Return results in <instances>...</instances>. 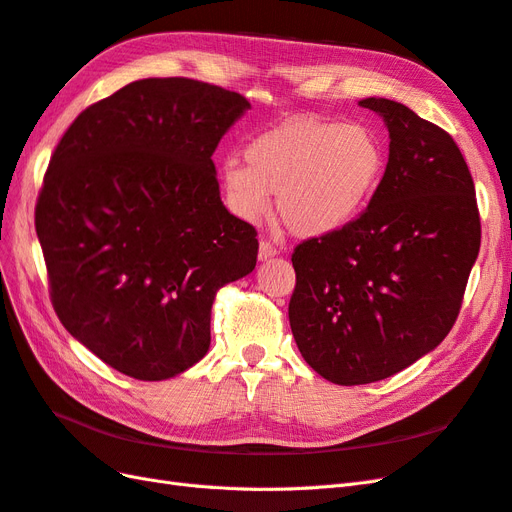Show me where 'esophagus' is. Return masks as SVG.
I'll use <instances>...</instances> for the list:
<instances>
[{"label": "esophagus", "instance_id": "esophagus-1", "mask_svg": "<svg viewBox=\"0 0 512 512\" xmlns=\"http://www.w3.org/2000/svg\"><path fill=\"white\" fill-rule=\"evenodd\" d=\"M275 254H277V247H275L271 241L262 239L260 245H258V258H260V260H267V258H273Z\"/></svg>", "mask_w": 512, "mask_h": 512}]
</instances>
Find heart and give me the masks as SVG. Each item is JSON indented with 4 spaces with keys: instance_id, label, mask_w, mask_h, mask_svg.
Returning a JSON list of instances; mask_svg holds the SVG:
<instances>
[{
    "instance_id": "b5f03b06",
    "label": "heart",
    "mask_w": 512,
    "mask_h": 512,
    "mask_svg": "<svg viewBox=\"0 0 512 512\" xmlns=\"http://www.w3.org/2000/svg\"><path fill=\"white\" fill-rule=\"evenodd\" d=\"M245 164L220 170L230 211L256 222L277 194V213L297 237H322L359 218L386 173V149L363 123L297 117L258 134Z\"/></svg>"
}]
</instances>
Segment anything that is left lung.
<instances>
[{
  "instance_id": "obj_1",
  "label": "left lung",
  "mask_w": 512,
  "mask_h": 512,
  "mask_svg": "<svg viewBox=\"0 0 512 512\" xmlns=\"http://www.w3.org/2000/svg\"><path fill=\"white\" fill-rule=\"evenodd\" d=\"M389 128L369 205L294 247L290 329L307 365L354 386L389 378L453 329L480 247L474 181L453 136L408 106L365 98Z\"/></svg>"
}]
</instances>
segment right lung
<instances>
[{
  "mask_svg": "<svg viewBox=\"0 0 512 512\" xmlns=\"http://www.w3.org/2000/svg\"><path fill=\"white\" fill-rule=\"evenodd\" d=\"M247 108L194 79H143L72 121L36 203L55 314L106 365L166 380L211 344L218 290L252 273L256 228L220 198L211 160Z\"/></svg>",
  "mask_w": 512,
  "mask_h": 512,
  "instance_id": "obj_1",
  "label": "right lung"
}]
</instances>
